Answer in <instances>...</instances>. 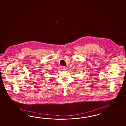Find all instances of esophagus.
I'll list each match as a JSON object with an SVG mask.
<instances>
[{
  "mask_svg": "<svg viewBox=\"0 0 126 126\" xmlns=\"http://www.w3.org/2000/svg\"><path fill=\"white\" fill-rule=\"evenodd\" d=\"M61 69L62 70H63V71L65 70H66V67L65 66H62L61 67Z\"/></svg>",
  "mask_w": 126,
  "mask_h": 126,
  "instance_id": "obj_1",
  "label": "esophagus"
}]
</instances>
